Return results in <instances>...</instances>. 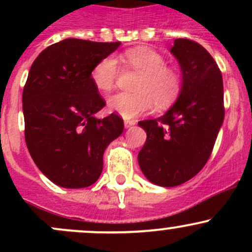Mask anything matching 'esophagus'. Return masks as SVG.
<instances>
[{
  "instance_id": "34e87169",
  "label": "esophagus",
  "mask_w": 252,
  "mask_h": 252,
  "mask_svg": "<svg viewBox=\"0 0 252 252\" xmlns=\"http://www.w3.org/2000/svg\"><path fill=\"white\" fill-rule=\"evenodd\" d=\"M135 126V121H124V126H126V129L130 128V126Z\"/></svg>"
}]
</instances>
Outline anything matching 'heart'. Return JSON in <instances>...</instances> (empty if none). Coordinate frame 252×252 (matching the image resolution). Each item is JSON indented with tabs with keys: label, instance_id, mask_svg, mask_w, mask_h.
<instances>
[{
	"label": "heart",
	"instance_id": "heart-1",
	"mask_svg": "<svg viewBox=\"0 0 252 252\" xmlns=\"http://www.w3.org/2000/svg\"><path fill=\"white\" fill-rule=\"evenodd\" d=\"M130 67L141 73L135 90L139 93H118L107 100L111 112L126 119L134 118L151 110L154 100L157 106L164 107L179 95L183 85L182 74L178 69L167 67L166 60L156 51L147 47H135L124 55ZM118 75L116 57L108 56L96 63L91 70V80L100 91H110Z\"/></svg>",
	"mask_w": 252,
	"mask_h": 252
}]
</instances>
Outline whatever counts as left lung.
Instances as JSON below:
<instances>
[{"label":"left lung","instance_id":"left-lung-1","mask_svg":"<svg viewBox=\"0 0 252 252\" xmlns=\"http://www.w3.org/2000/svg\"><path fill=\"white\" fill-rule=\"evenodd\" d=\"M169 51L180 65L182 90L163 116L138 123L147 135L138 155L141 172L166 188L204 168L224 119L222 74L212 56L188 39H175Z\"/></svg>","mask_w":252,"mask_h":252}]
</instances>
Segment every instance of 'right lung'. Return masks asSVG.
Here are the masks:
<instances>
[{
    "label": "right lung",
    "mask_w": 252,
    "mask_h": 252,
    "mask_svg": "<svg viewBox=\"0 0 252 252\" xmlns=\"http://www.w3.org/2000/svg\"><path fill=\"white\" fill-rule=\"evenodd\" d=\"M121 42L65 39L45 48L23 90L25 142L37 168L56 185H93L103 168V152L123 133V119L95 114L106 106L91 80L96 63Z\"/></svg>",
    "instance_id": "right-lung-1"
}]
</instances>
